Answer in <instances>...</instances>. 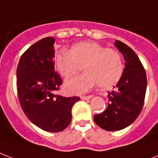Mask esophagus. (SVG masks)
<instances>
[{
	"label": "esophagus",
	"instance_id": "34e87169",
	"mask_svg": "<svg viewBox=\"0 0 158 158\" xmlns=\"http://www.w3.org/2000/svg\"><path fill=\"white\" fill-rule=\"evenodd\" d=\"M80 98L83 100H88V99H90V98H92V96L91 95H89V96H81Z\"/></svg>",
	"mask_w": 158,
	"mask_h": 158
}]
</instances>
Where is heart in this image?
Instances as JSON below:
<instances>
[{
  "instance_id": "1",
  "label": "heart",
  "mask_w": 158,
  "mask_h": 158,
  "mask_svg": "<svg viewBox=\"0 0 158 158\" xmlns=\"http://www.w3.org/2000/svg\"><path fill=\"white\" fill-rule=\"evenodd\" d=\"M55 62L65 79L75 76L84 67L83 75L66 84V89L72 94L86 92L97 84L100 89H109L119 81L123 72L118 51L94 41L74 44L70 50H60L55 54Z\"/></svg>"
}]
</instances>
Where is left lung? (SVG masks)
Segmentation results:
<instances>
[{"instance_id": "obj_1", "label": "left lung", "mask_w": 158, "mask_h": 158, "mask_svg": "<svg viewBox=\"0 0 158 158\" xmlns=\"http://www.w3.org/2000/svg\"><path fill=\"white\" fill-rule=\"evenodd\" d=\"M115 46L123 55L125 68L115 90L108 93L106 110L94 116L96 124L107 131H118L134 122L142 111L147 90L145 69L136 53L124 43Z\"/></svg>"}]
</instances>
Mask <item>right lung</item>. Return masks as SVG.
Segmentation results:
<instances>
[{
	"label": "right lung",
	"instance_id": "add662e5",
	"mask_svg": "<svg viewBox=\"0 0 158 158\" xmlns=\"http://www.w3.org/2000/svg\"><path fill=\"white\" fill-rule=\"evenodd\" d=\"M55 40L46 37L21 55L16 70V87L21 108L31 123L44 131L61 132L72 118V107L79 97L57 94L63 84L55 71Z\"/></svg>",
	"mask_w": 158,
	"mask_h": 158
}]
</instances>
